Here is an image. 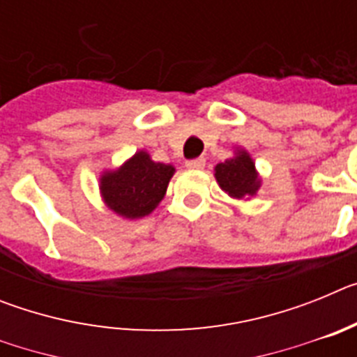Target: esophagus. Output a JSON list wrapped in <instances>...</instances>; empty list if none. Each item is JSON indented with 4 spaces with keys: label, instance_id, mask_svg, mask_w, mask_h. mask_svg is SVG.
I'll return each instance as SVG.
<instances>
[{
    "label": "esophagus",
    "instance_id": "34e87169",
    "mask_svg": "<svg viewBox=\"0 0 357 357\" xmlns=\"http://www.w3.org/2000/svg\"><path fill=\"white\" fill-rule=\"evenodd\" d=\"M185 166H188L189 169H202L204 166H206V159L204 157H197V159H191L185 162Z\"/></svg>",
    "mask_w": 357,
    "mask_h": 357
}]
</instances>
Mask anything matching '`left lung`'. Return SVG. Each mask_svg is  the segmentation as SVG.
<instances>
[{
    "instance_id": "left-lung-1",
    "label": "left lung",
    "mask_w": 357,
    "mask_h": 357,
    "mask_svg": "<svg viewBox=\"0 0 357 357\" xmlns=\"http://www.w3.org/2000/svg\"><path fill=\"white\" fill-rule=\"evenodd\" d=\"M220 188L229 193L230 197L243 198L252 197L259 188V178L255 173V166L247 151H239L232 159H227L225 162H220L214 168Z\"/></svg>"
}]
</instances>
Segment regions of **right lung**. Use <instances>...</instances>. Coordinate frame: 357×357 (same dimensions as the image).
Returning <instances> with one entry per match:
<instances>
[{"mask_svg":"<svg viewBox=\"0 0 357 357\" xmlns=\"http://www.w3.org/2000/svg\"><path fill=\"white\" fill-rule=\"evenodd\" d=\"M173 172V166L153 162L146 151H139L119 169L105 173L100 189L112 211L132 220L143 218L164 198Z\"/></svg>","mask_w":357,"mask_h":357,"instance_id":"add662e5","label":"right lung"}]
</instances>
